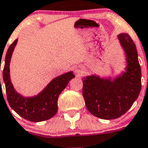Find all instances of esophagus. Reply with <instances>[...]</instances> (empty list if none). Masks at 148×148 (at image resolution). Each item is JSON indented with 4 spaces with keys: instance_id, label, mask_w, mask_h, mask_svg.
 Listing matches in <instances>:
<instances>
[{
    "instance_id": "1",
    "label": "esophagus",
    "mask_w": 148,
    "mask_h": 148,
    "mask_svg": "<svg viewBox=\"0 0 148 148\" xmlns=\"http://www.w3.org/2000/svg\"><path fill=\"white\" fill-rule=\"evenodd\" d=\"M76 73H77L78 75H82L84 73V70L82 68H77V69H76Z\"/></svg>"
}]
</instances>
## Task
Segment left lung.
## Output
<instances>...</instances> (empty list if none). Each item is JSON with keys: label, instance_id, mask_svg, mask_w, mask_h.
Wrapping results in <instances>:
<instances>
[{"label": "left lung", "instance_id": "obj_1", "mask_svg": "<svg viewBox=\"0 0 148 148\" xmlns=\"http://www.w3.org/2000/svg\"><path fill=\"white\" fill-rule=\"evenodd\" d=\"M127 54L126 72L111 81L97 76L82 78L83 95L89 112L103 119L125 114L136 100L142 88V72L136 45L128 34L118 35Z\"/></svg>", "mask_w": 148, "mask_h": 148}]
</instances>
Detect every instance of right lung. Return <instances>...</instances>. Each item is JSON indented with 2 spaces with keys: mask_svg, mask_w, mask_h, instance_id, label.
<instances>
[{
  "mask_svg": "<svg viewBox=\"0 0 148 148\" xmlns=\"http://www.w3.org/2000/svg\"><path fill=\"white\" fill-rule=\"evenodd\" d=\"M17 42L18 39L8 49L3 71L7 100L10 107L23 119L34 122L47 120L58 112V99L60 94L75 76L72 71L62 74L53 79L44 90L35 97H23L14 89L9 75V63Z\"/></svg>",
  "mask_w": 148,
  "mask_h": 148,
  "instance_id": "add662e5",
  "label": "right lung"
}]
</instances>
